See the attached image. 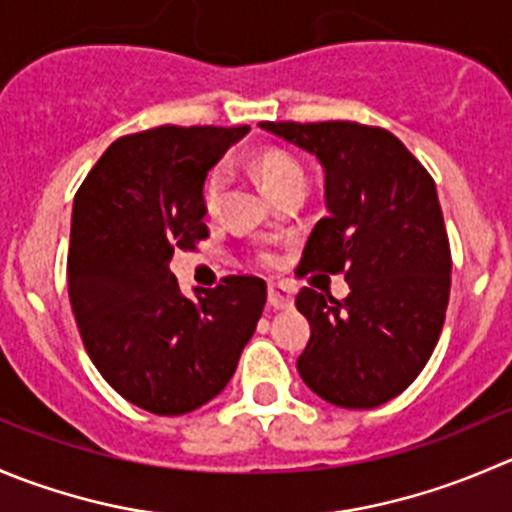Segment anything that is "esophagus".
Instances as JSON below:
<instances>
[{
	"label": "esophagus",
	"instance_id": "1",
	"mask_svg": "<svg viewBox=\"0 0 512 512\" xmlns=\"http://www.w3.org/2000/svg\"><path fill=\"white\" fill-rule=\"evenodd\" d=\"M267 302H270L275 310H285V307H292V302H295V292H292V287L285 285V282H270V285H267Z\"/></svg>",
	"mask_w": 512,
	"mask_h": 512
}]
</instances>
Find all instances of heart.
Returning <instances> with one entry per match:
<instances>
[{
  "instance_id": "obj_1",
  "label": "heart",
  "mask_w": 512,
  "mask_h": 512,
  "mask_svg": "<svg viewBox=\"0 0 512 512\" xmlns=\"http://www.w3.org/2000/svg\"><path fill=\"white\" fill-rule=\"evenodd\" d=\"M252 167H255L257 182H260L262 190H265L270 197L275 195L280 187L290 185V182L305 180V172H302V167L297 165V160H292L290 155H285V152L280 150L260 152V155L255 157V165ZM222 192H225V172L212 170L210 175L205 177V185H202V207H205V212H210L212 215V212L220 207ZM257 260H260L262 265H272L270 252H260Z\"/></svg>"
}]
</instances>
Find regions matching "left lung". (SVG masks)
Returning a JSON list of instances; mask_svg holds the SVG:
<instances>
[{
	"label": "left lung",
	"mask_w": 512,
	"mask_h": 512,
	"mask_svg": "<svg viewBox=\"0 0 512 512\" xmlns=\"http://www.w3.org/2000/svg\"><path fill=\"white\" fill-rule=\"evenodd\" d=\"M325 167L322 217L297 275H345L350 295L302 287L297 310L310 342L297 372L340 408H377L403 393L438 345L450 300L448 232L435 180L382 127L342 122H260Z\"/></svg>",
	"instance_id": "left-lung-1"
}]
</instances>
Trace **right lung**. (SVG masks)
I'll return each mask as SVG.
<instances>
[{
  "label": "right lung",
  "instance_id": "add662e5",
  "mask_svg": "<svg viewBox=\"0 0 512 512\" xmlns=\"http://www.w3.org/2000/svg\"><path fill=\"white\" fill-rule=\"evenodd\" d=\"M242 127H180L124 135L74 195L67 282L84 350L137 408L185 415L235 375L267 300L260 277L227 275L195 300L167 262L207 240L202 185Z\"/></svg>",
  "mask_w": 512,
  "mask_h": 512
}]
</instances>
